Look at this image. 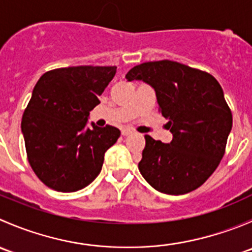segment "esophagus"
<instances>
[{
  "instance_id": "esophagus-1",
  "label": "esophagus",
  "mask_w": 252,
  "mask_h": 252,
  "mask_svg": "<svg viewBox=\"0 0 252 252\" xmlns=\"http://www.w3.org/2000/svg\"><path fill=\"white\" fill-rule=\"evenodd\" d=\"M134 133V130L133 129H130V128H124L123 130H122V134H123L124 136H128V135H130V134H133Z\"/></svg>"
}]
</instances>
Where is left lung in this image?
<instances>
[{
	"label": "left lung",
	"mask_w": 252,
	"mask_h": 252,
	"mask_svg": "<svg viewBox=\"0 0 252 252\" xmlns=\"http://www.w3.org/2000/svg\"><path fill=\"white\" fill-rule=\"evenodd\" d=\"M126 78L155 89L158 111L173 134L169 144L145 135L139 162L142 177L168 195L201 187L220 164L233 126L220 83L210 73L168 60L135 65Z\"/></svg>",
	"instance_id": "left-lung-1"
}]
</instances>
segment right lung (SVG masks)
Segmentation results:
<instances>
[{
  "label": "right lung",
  "instance_id": "obj_1",
  "mask_svg": "<svg viewBox=\"0 0 252 252\" xmlns=\"http://www.w3.org/2000/svg\"><path fill=\"white\" fill-rule=\"evenodd\" d=\"M116 72L113 65L57 68L36 83L23 113L22 131L28 161L46 187L78 191L101 172L105 152L121 131L86 124Z\"/></svg>",
  "mask_w": 252,
  "mask_h": 252
}]
</instances>
